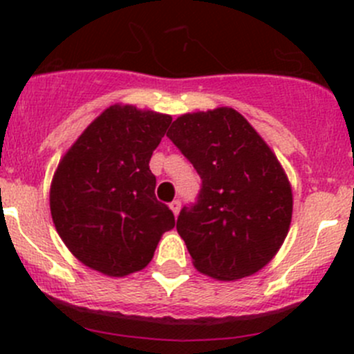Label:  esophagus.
Returning a JSON list of instances; mask_svg holds the SVG:
<instances>
[{"label": "esophagus", "mask_w": 354, "mask_h": 354, "mask_svg": "<svg viewBox=\"0 0 354 354\" xmlns=\"http://www.w3.org/2000/svg\"><path fill=\"white\" fill-rule=\"evenodd\" d=\"M169 209L173 210L174 217H178V214H180V209H181V203L178 202V200H174V202L169 203Z\"/></svg>", "instance_id": "obj_1"}]
</instances>
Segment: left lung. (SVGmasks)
I'll return each mask as SVG.
<instances>
[{
	"label": "left lung",
	"instance_id": "8db88e82",
	"mask_svg": "<svg viewBox=\"0 0 354 354\" xmlns=\"http://www.w3.org/2000/svg\"><path fill=\"white\" fill-rule=\"evenodd\" d=\"M167 137L194 164L202 190L178 216L198 272L216 281L253 276L276 257L292 217V190L284 167L236 109L178 116Z\"/></svg>",
	"mask_w": 354,
	"mask_h": 354
}]
</instances>
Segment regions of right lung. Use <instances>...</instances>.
<instances>
[{"instance_id": "obj_1", "label": "right lung", "mask_w": 354, "mask_h": 354, "mask_svg": "<svg viewBox=\"0 0 354 354\" xmlns=\"http://www.w3.org/2000/svg\"><path fill=\"white\" fill-rule=\"evenodd\" d=\"M173 118L109 106L82 131L53 174L49 207L66 248L88 269L124 277L145 269L174 216L149 169Z\"/></svg>"}]
</instances>
